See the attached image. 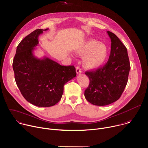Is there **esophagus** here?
<instances>
[{
  "label": "esophagus",
  "instance_id": "obj_1",
  "mask_svg": "<svg viewBox=\"0 0 148 148\" xmlns=\"http://www.w3.org/2000/svg\"><path fill=\"white\" fill-rule=\"evenodd\" d=\"M76 73H77V74H81V73H82L81 70L80 69V68H79L78 66L76 67Z\"/></svg>",
  "mask_w": 148,
  "mask_h": 148
}]
</instances>
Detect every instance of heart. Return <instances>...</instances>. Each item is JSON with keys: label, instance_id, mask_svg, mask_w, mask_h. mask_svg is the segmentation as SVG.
<instances>
[{"label": "heart", "instance_id": "b5f03b06", "mask_svg": "<svg viewBox=\"0 0 148 148\" xmlns=\"http://www.w3.org/2000/svg\"><path fill=\"white\" fill-rule=\"evenodd\" d=\"M75 52L84 57V66L88 69H95L104 64L108 58L109 50L106 45L94 39L83 41L75 49Z\"/></svg>", "mask_w": 148, "mask_h": 148}]
</instances>
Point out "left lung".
Here are the masks:
<instances>
[{
    "label": "left lung",
    "mask_w": 148,
    "mask_h": 148,
    "mask_svg": "<svg viewBox=\"0 0 148 148\" xmlns=\"http://www.w3.org/2000/svg\"><path fill=\"white\" fill-rule=\"evenodd\" d=\"M107 33L111 40L107 62L102 67L86 72L90 82L84 95L89 102L98 106L109 105L121 97L127 84L131 69L126 47L114 33Z\"/></svg>",
    "instance_id": "1"
}]
</instances>
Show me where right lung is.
Instances as JSON below:
<instances>
[{
  "label": "right lung",
  "instance_id": "obj_1",
  "mask_svg": "<svg viewBox=\"0 0 148 148\" xmlns=\"http://www.w3.org/2000/svg\"><path fill=\"white\" fill-rule=\"evenodd\" d=\"M48 29H36L17 47L13 69L17 86L29 102L39 107L56 105L61 98L64 84L77 73L74 66H62L48 57L37 58L33 54L38 37Z\"/></svg>",
  "mask_w": 148,
  "mask_h": 148
}]
</instances>
